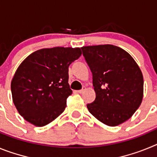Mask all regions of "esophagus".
I'll list each match as a JSON object with an SVG mask.
<instances>
[{"mask_svg":"<svg viewBox=\"0 0 157 157\" xmlns=\"http://www.w3.org/2000/svg\"><path fill=\"white\" fill-rule=\"evenodd\" d=\"M85 90H86V87H83L82 90H78L77 92L78 93V94H83V93L85 92Z\"/></svg>","mask_w":157,"mask_h":157,"instance_id":"esophagus-1","label":"esophagus"}]
</instances>
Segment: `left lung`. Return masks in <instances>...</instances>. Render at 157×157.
<instances>
[{
	"instance_id": "obj_1",
	"label": "left lung",
	"mask_w": 157,
	"mask_h": 157,
	"mask_svg": "<svg viewBox=\"0 0 157 157\" xmlns=\"http://www.w3.org/2000/svg\"><path fill=\"white\" fill-rule=\"evenodd\" d=\"M93 75L96 93L89 112L101 123L116 127L133 116L143 98V75L130 54L112 45L82 47Z\"/></svg>"
}]
</instances>
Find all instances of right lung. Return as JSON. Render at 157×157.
I'll return each instance as SVG.
<instances>
[{"label":"right lung","mask_w":157,"mask_h":157,"mask_svg":"<svg viewBox=\"0 0 157 157\" xmlns=\"http://www.w3.org/2000/svg\"><path fill=\"white\" fill-rule=\"evenodd\" d=\"M82 55L79 48H41L19 65L11 82L13 103L24 120L43 127L64 111L72 94L68 67Z\"/></svg>","instance_id":"obj_1"}]
</instances>
